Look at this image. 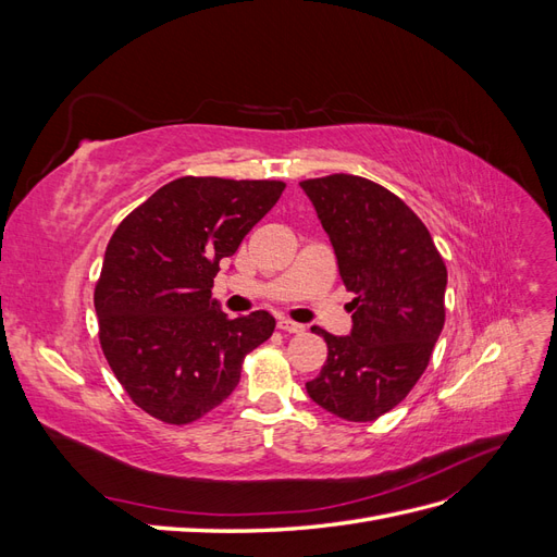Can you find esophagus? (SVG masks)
Returning <instances> with one entry per match:
<instances>
[{"mask_svg":"<svg viewBox=\"0 0 557 557\" xmlns=\"http://www.w3.org/2000/svg\"><path fill=\"white\" fill-rule=\"evenodd\" d=\"M278 330L288 332V334H299V332H305V325L293 323V320H278Z\"/></svg>","mask_w":557,"mask_h":557,"instance_id":"obj_1","label":"esophagus"}]
</instances>
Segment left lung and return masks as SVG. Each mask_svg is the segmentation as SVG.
<instances>
[{
    "label": "left lung",
    "instance_id": "1",
    "mask_svg": "<svg viewBox=\"0 0 557 557\" xmlns=\"http://www.w3.org/2000/svg\"><path fill=\"white\" fill-rule=\"evenodd\" d=\"M327 232L350 301L352 327H320L327 360L309 397L350 423H369L409 395L444 327L446 264L423 221L404 201L360 176L301 181Z\"/></svg>",
    "mask_w": 557,
    "mask_h": 557
}]
</instances>
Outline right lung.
Listing matches in <instances>:
<instances>
[{
	"label": "right lung",
	"mask_w": 557,
	"mask_h": 557,
	"mask_svg": "<svg viewBox=\"0 0 557 557\" xmlns=\"http://www.w3.org/2000/svg\"><path fill=\"white\" fill-rule=\"evenodd\" d=\"M285 183L183 176L117 225L95 288L99 342L115 379L146 413L185 425L242 379L246 352L272 336L267 311L227 318L213 299L232 258Z\"/></svg>",
	"instance_id": "add662e5"
}]
</instances>
